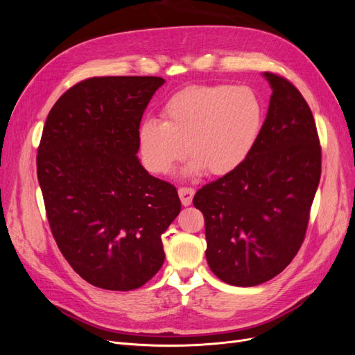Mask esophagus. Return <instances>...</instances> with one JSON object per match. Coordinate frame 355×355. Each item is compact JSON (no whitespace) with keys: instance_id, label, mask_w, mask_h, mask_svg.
I'll list each match as a JSON object with an SVG mask.
<instances>
[{"instance_id":"1","label":"esophagus","mask_w":355,"mask_h":355,"mask_svg":"<svg viewBox=\"0 0 355 355\" xmlns=\"http://www.w3.org/2000/svg\"><path fill=\"white\" fill-rule=\"evenodd\" d=\"M178 192H179L182 204H184V206H189V204L192 202V198H194L196 191L192 188H179Z\"/></svg>"}]
</instances>
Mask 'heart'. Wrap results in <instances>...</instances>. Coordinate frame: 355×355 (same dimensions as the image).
Returning a JSON list of instances; mask_svg holds the SVG:
<instances>
[{
	"label": "heart",
	"mask_w": 355,
	"mask_h": 355,
	"mask_svg": "<svg viewBox=\"0 0 355 355\" xmlns=\"http://www.w3.org/2000/svg\"><path fill=\"white\" fill-rule=\"evenodd\" d=\"M164 121L146 118L139 127V148L154 175L170 173L188 153L185 176L209 171L225 176L237 170L261 136L265 111L249 87L194 85L171 96Z\"/></svg>",
	"instance_id": "heart-1"
}]
</instances>
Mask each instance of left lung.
<instances>
[{
	"label": "left lung",
	"instance_id": "8db88e82",
	"mask_svg": "<svg viewBox=\"0 0 355 355\" xmlns=\"http://www.w3.org/2000/svg\"><path fill=\"white\" fill-rule=\"evenodd\" d=\"M262 75L272 94L253 151L192 200L206 220L210 270L239 287L271 280L292 262L321 175V148L308 103L292 83Z\"/></svg>",
	"mask_w": 355,
	"mask_h": 355
}]
</instances>
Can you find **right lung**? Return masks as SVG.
Returning a JSON list of instances; mask_svg holds the SVG:
<instances>
[{
  "label": "right lung",
  "mask_w": 355,
  "mask_h": 355,
  "mask_svg": "<svg viewBox=\"0 0 355 355\" xmlns=\"http://www.w3.org/2000/svg\"><path fill=\"white\" fill-rule=\"evenodd\" d=\"M159 77L75 84L49 112L37 175L59 250L85 282L144 286L164 262L161 235L180 211L178 191L141 164L139 125Z\"/></svg>",
  "instance_id": "add662e5"
}]
</instances>
